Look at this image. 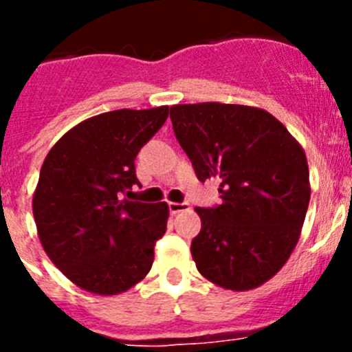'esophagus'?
I'll return each mask as SVG.
<instances>
[{"label": "esophagus", "mask_w": 352, "mask_h": 352, "mask_svg": "<svg viewBox=\"0 0 352 352\" xmlns=\"http://www.w3.org/2000/svg\"><path fill=\"white\" fill-rule=\"evenodd\" d=\"M188 210V204L186 203H169V211L170 214H178L182 211Z\"/></svg>", "instance_id": "34e87169"}]
</instances>
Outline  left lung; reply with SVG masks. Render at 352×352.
I'll return each mask as SVG.
<instances>
[{
	"instance_id": "left-lung-1",
	"label": "left lung",
	"mask_w": 352,
	"mask_h": 352,
	"mask_svg": "<svg viewBox=\"0 0 352 352\" xmlns=\"http://www.w3.org/2000/svg\"><path fill=\"white\" fill-rule=\"evenodd\" d=\"M170 120L199 182L220 185V206L195 208L201 232L190 252L199 273L231 291L259 287L300 239L310 201L303 148L275 116L250 105H173Z\"/></svg>"
}]
</instances>
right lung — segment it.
Returning a JSON list of instances; mask_svg holds the SVG:
<instances>
[{
  "label": "right lung",
  "mask_w": 352,
  "mask_h": 352,
  "mask_svg": "<svg viewBox=\"0 0 352 352\" xmlns=\"http://www.w3.org/2000/svg\"><path fill=\"white\" fill-rule=\"evenodd\" d=\"M169 107L120 109L80 121L47 153L33 194L40 243L84 291L113 296L151 270L167 203L123 199L135 183L139 149L166 123Z\"/></svg>",
  "instance_id": "1"
}]
</instances>
